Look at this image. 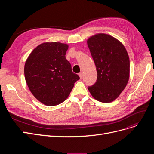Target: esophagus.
I'll list each match as a JSON object with an SVG mask.
<instances>
[{
	"instance_id": "34e87169",
	"label": "esophagus",
	"mask_w": 154,
	"mask_h": 154,
	"mask_svg": "<svg viewBox=\"0 0 154 154\" xmlns=\"http://www.w3.org/2000/svg\"><path fill=\"white\" fill-rule=\"evenodd\" d=\"M79 75L80 79H82L83 78V73L82 72H80L79 74Z\"/></svg>"
}]
</instances>
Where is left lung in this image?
Here are the masks:
<instances>
[{
    "label": "left lung",
    "mask_w": 154,
    "mask_h": 154,
    "mask_svg": "<svg viewBox=\"0 0 154 154\" xmlns=\"http://www.w3.org/2000/svg\"><path fill=\"white\" fill-rule=\"evenodd\" d=\"M87 45L95 62L97 78L88 89L101 102L116 99L126 87L130 73V60L125 47L114 37L105 34L94 35Z\"/></svg>",
    "instance_id": "left-lung-1"
}]
</instances>
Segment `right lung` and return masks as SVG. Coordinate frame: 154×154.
<instances>
[{"label":"right lung","instance_id":"add662e5","mask_svg":"<svg viewBox=\"0 0 154 154\" xmlns=\"http://www.w3.org/2000/svg\"><path fill=\"white\" fill-rule=\"evenodd\" d=\"M68 47L60 42L43 43L34 48L26 62L27 84L35 97L46 106L63 102L80 79L66 58Z\"/></svg>","mask_w":154,"mask_h":154}]
</instances>
